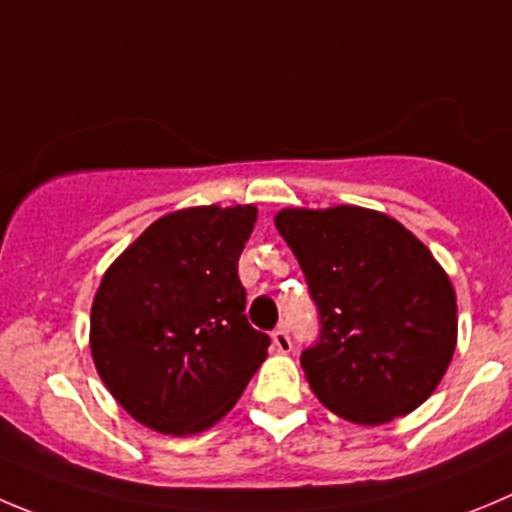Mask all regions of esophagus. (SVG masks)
Masks as SVG:
<instances>
[{"label": "esophagus", "instance_id": "1", "mask_svg": "<svg viewBox=\"0 0 512 512\" xmlns=\"http://www.w3.org/2000/svg\"><path fill=\"white\" fill-rule=\"evenodd\" d=\"M272 348L278 353H288L293 348V341H290L288 331L285 328H278V331H272Z\"/></svg>", "mask_w": 512, "mask_h": 512}]
</instances>
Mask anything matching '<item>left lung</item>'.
I'll return each mask as SVG.
<instances>
[{"mask_svg": "<svg viewBox=\"0 0 512 512\" xmlns=\"http://www.w3.org/2000/svg\"><path fill=\"white\" fill-rule=\"evenodd\" d=\"M275 227L321 315V336L300 356L313 394L369 427L414 412L457 346V298L442 265L374 209H283Z\"/></svg>", "mask_w": 512, "mask_h": 512, "instance_id": "1", "label": "left lung"}]
</instances>
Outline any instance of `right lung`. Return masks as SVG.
<instances>
[{"instance_id":"obj_1","label":"right lung","mask_w":512,"mask_h":512,"mask_svg":"<svg viewBox=\"0 0 512 512\" xmlns=\"http://www.w3.org/2000/svg\"><path fill=\"white\" fill-rule=\"evenodd\" d=\"M252 204L156 219L105 270L90 310L95 369L143 427L197 434L237 404L270 336L247 323L237 275Z\"/></svg>"}]
</instances>
